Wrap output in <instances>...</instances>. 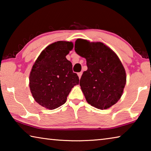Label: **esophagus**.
<instances>
[{"instance_id": "obj_1", "label": "esophagus", "mask_w": 151, "mask_h": 151, "mask_svg": "<svg viewBox=\"0 0 151 151\" xmlns=\"http://www.w3.org/2000/svg\"><path fill=\"white\" fill-rule=\"evenodd\" d=\"M77 75H78V78H81V76H82V72H81V73H77Z\"/></svg>"}]
</instances>
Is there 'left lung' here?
Segmentation results:
<instances>
[{"instance_id":"8db88e82","label":"left lung","mask_w":151,"mask_h":151,"mask_svg":"<svg viewBox=\"0 0 151 151\" xmlns=\"http://www.w3.org/2000/svg\"><path fill=\"white\" fill-rule=\"evenodd\" d=\"M75 52L86 60L88 69L83 72L80 86L87 103L103 110L115 104L121 99L127 76L118 56L101 42L78 39Z\"/></svg>"}]
</instances>
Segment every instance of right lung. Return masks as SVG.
I'll return each instance as SVG.
<instances>
[{
  "label": "right lung",
  "instance_id": "obj_1",
  "mask_svg": "<svg viewBox=\"0 0 151 151\" xmlns=\"http://www.w3.org/2000/svg\"><path fill=\"white\" fill-rule=\"evenodd\" d=\"M73 48L72 42H53L40 52L32 66L30 90L35 101L46 109L53 110L65 104L71 89L78 85V76L66 58Z\"/></svg>",
  "mask_w": 151,
  "mask_h": 151
}]
</instances>
